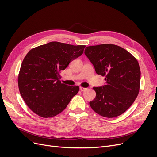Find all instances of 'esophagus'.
Wrapping results in <instances>:
<instances>
[{
    "label": "esophagus",
    "mask_w": 157,
    "mask_h": 157,
    "mask_svg": "<svg viewBox=\"0 0 157 157\" xmlns=\"http://www.w3.org/2000/svg\"><path fill=\"white\" fill-rule=\"evenodd\" d=\"M79 89H80L81 91H83H83H85V90H87V88H84V87H82V86H80Z\"/></svg>",
    "instance_id": "esophagus-1"
}]
</instances>
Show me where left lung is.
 <instances>
[{
	"label": "left lung",
	"instance_id": "left-lung-1",
	"mask_svg": "<svg viewBox=\"0 0 157 157\" xmlns=\"http://www.w3.org/2000/svg\"><path fill=\"white\" fill-rule=\"evenodd\" d=\"M85 54L106 81L103 86L93 88L96 97L90 107L104 117L120 116L139 94L141 71L137 59L126 49L111 44L88 46Z\"/></svg>",
	"mask_w": 157,
	"mask_h": 157
}]
</instances>
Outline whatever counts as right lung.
Returning <instances> with one entry per match:
<instances>
[{
	"label": "right lung",
	"instance_id": "obj_1",
	"mask_svg": "<svg viewBox=\"0 0 157 157\" xmlns=\"http://www.w3.org/2000/svg\"><path fill=\"white\" fill-rule=\"evenodd\" d=\"M86 46L48 43L25 56L18 77L20 93L29 108L43 118L62 113L78 94V86L61 83L60 71L83 53Z\"/></svg>",
	"mask_w": 157,
	"mask_h": 157
}]
</instances>
